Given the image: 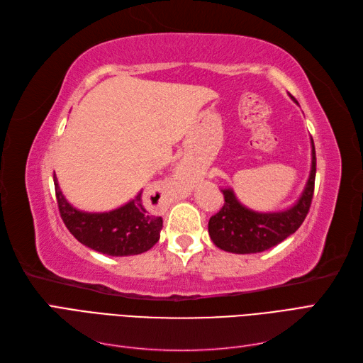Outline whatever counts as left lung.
I'll use <instances>...</instances> for the list:
<instances>
[{"mask_svg": "<svg viewBox=\"0 0 363 363\" xmlns=\"http://www.w3.org/2000/svg\"><path fill=\"white\" fill-rule=\"evenodd\" d=\"M315 174L316 156L312 139V168L309 179L298 201L286 211L255 212L240 204L232 189H221L224 194V206L208 221V235L212 242L218 248L236 255L262 252L283 242L300 228L309 213L313 199Z\"/></svg>", "mask_w": 363, "mask_h": 363, "instance_id": "left-lung-1", "label": "left lung"}]
</instances>
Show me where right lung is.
I'll use <instances>...</instances> for the list:
<instances>
[{
	"mask_svg": "<svg viewBox=\"0 0 363 363\" xmlns=\"http://www.w3.org/2000/svg\"><path fill=\"white\" fill-rule=\"evenodd\" d=\"M54 188L65 225L79 242L98 252L107 256H135L148 251L160 238L162 216L151 211L142 199V191L115 211L87 213L77 211L67 201L56 174Z\"/></svg>",
	"mask_w": 363,
	"mask_h": 363,
	"instance_id": "obj_1",
	"label": "right lung"
}]
</instances>
